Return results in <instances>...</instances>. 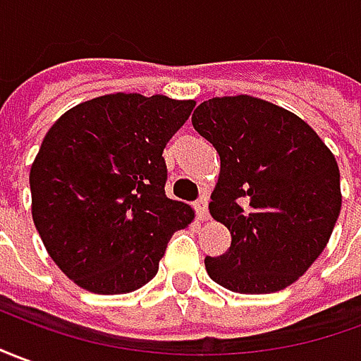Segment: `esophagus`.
I'll use <instances>...</instances> for the list:
<instances>
[{
	"mask_svg": "<svg viewBox=\"0 0 361 361\" xmlns=\"http://www.w3.org/2000/svg\"><path fill=\"white\" fill-rule=\"evenodd\" d=\"M195 210H196V216H198V220H202V222L208 220V196L202 195L198 200H196Z\"/></svg>",
	"mask_w": 361,
	"mask_h": 361,
	"instance_id": "1",
	"label": "esophagus"
}]
</instances>
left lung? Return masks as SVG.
Listing matches in <instances>:
<instances>
[{"label": "left lung", "instance_id": "left-lung-1", "mask_svg": "<svg viewBox=\"0 0 361 361\" xmlns=\"http://www.w3.org/2000/svg\"><path fill=\"white\" fill-rule=\"evenodd\" d=\"M195 129L220 155L210 214L232 233L206 257L210 279L242 295L293 285L324 252L342 208L340 169L305 119L247 94L202 102Z\"/></svg>", "mask_w": 361, "mask_h": 361}]
</instances>
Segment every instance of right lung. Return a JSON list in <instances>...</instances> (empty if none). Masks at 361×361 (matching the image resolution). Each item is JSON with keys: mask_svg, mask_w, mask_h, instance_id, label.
<instances>
[{"mask_svg": "<svg viewBox=\"0 0 361 361\" xmlns=\"http://www.w3.org/2000/svg\"><path fill=\"white\" fill-rule=\"evenodd\" d=\"M195 100L106 94L52 123L29 185L37 232L59 269L96 295L147 285L195 210L165 195L163 149Z\"/></svg>", "mask_w": 361, "mask_h": 361, "instance_id": "1", "label": "right lung"}]
</instances>
